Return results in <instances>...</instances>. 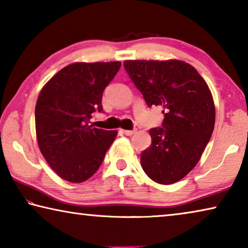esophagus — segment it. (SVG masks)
I'll list each match as a JSON object with an SVG mask.
<instances>
[{"instance_id": "obj_1", "label": "esophagus", "mask_w": 248, "mask_h": 248, "mask_svg": "<svg viewBox=\"0 0 248 248\" xmlns=\"http://www.w3.org/2000/svg\"><path fill=\"white\" fill-rule=\"evenodd\" d=\"M120 131L123 132V134L125 135V136H132V135L136 134V132H137L136 129H135V130H124V129H121Z\"/></svg>"}]
</instances>
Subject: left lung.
Segmentation results:
<instances>
[{
	"label": "left lung",
	"mask_w": 248,
	"mask_h": 248,
	"mask_svg": "<svg viewBox=\"0 0 248 248\" xmlns=\"http://www.w3.org/2000/svg\"><path fill=\"white\" fill-rule=\"evenodd\" d=\"M125 71L148 107L161 106L160 128L149 130L151 145L140 161L154 182H179L201 159L215 125V105L197 70L180 60H127Z\"/></svg>",
	"instance_id": "obj_1"
}]
</instances>
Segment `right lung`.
I'll use <instances>...</instances> for the list:
<instances>
[{"mask_svg":"<svg viewBox=\"0 0 248 248\" xmlns=\"http://www.w3.org/2000/svg\"><path fill=\"white\" fill-rule=\"evenodd\" d=\"M121 62H76L61 69L40 92L35 131L40 151L55 173L70 183L90 178L102 164L117 130L89 124L91 113L102 111L106 87Z\"/></svg>","mask_w":248,"mask_h":248,"instance_id":"right-lung-1","label":"right lung"}]
</instances>
